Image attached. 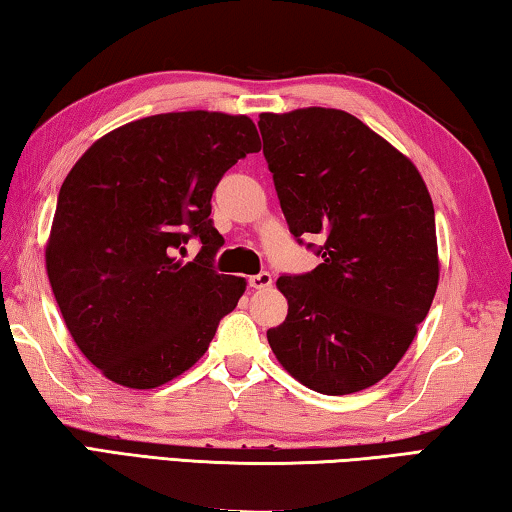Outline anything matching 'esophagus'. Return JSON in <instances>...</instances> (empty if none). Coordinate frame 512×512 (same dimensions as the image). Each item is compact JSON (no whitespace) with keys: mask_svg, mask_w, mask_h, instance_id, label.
Returning <instances> with one entry per match:
<instances>
[{"mask_svg":"<svg viewBox=\"0 0 512 512\" xmlns=\"http://www.w3.org/2000/svg\"><path fill=\"white\" fill-rule=\"evenodd\" d=\"M248 284H250V289H268L273 284V275L268 271H262L253 277H248Z\"/></svg>","mask_w":512,"mask_h":512,"instance_id":"34e87169","label":"esophagus"}]
</instances>
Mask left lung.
Wrapping results in <instances>:
<instances>
[{
	"label": "left lung",
	"mask_w": 512,
	"mask_h": 512,
	"mask_svg": "<svg viewBox=\"0 0 512 512\" xmlns=\"http://www.w3.org/2000/svg\"><path fill=\"white\" fill-rule=\"evenodd\" d=\"M257 124L291 235L325 239L323 264L277 277L289 314L266 332L271 350L316 393L375 386L438 289L429 189L406 155L345 110L262 112Z\"/></svg>",
	"instance_id": "8db88e82"
}]
</instances>
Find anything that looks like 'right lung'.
I'll return each mask as SVG.
<instances>
[{"instance_id":"1","label":"right lung","mask_w":512,"mask_h":512,"mask_svg":"<svg viewBox=\"0 0 512 512\" xmlns=\"http://www.w3.org/2000/svg\"><path fill=\"white\" fill-rule=\"evenodd\" d=\"M259 149L246 115L164 112L103 135L67 173L47 275L74 343L110 381L144 391L183 375L237 307L246 280L212 268L210 201ZM192 236L204 248L183 263Z\"/></svg>"}]
</instances>
